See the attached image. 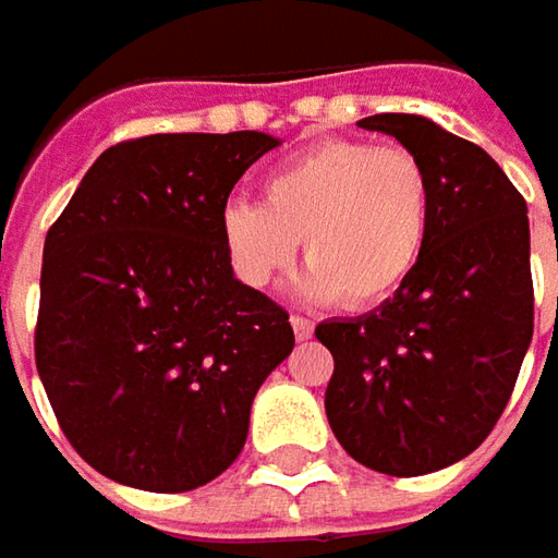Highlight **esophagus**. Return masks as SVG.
<instances>
[{"instance_id":"obj_1","label":"esophagus","mask_w":558,"mask_h":558,"mask_svg":"<svg viewBox=\"0 0 558 558\" xmlns=\"http://www.w3.org/2000/svg\"><path fill=\"white\" fill-rule=\"evenodd\" d=\"M291 329H294V338H298V341L313 338V323L311 319H304V316H291Z\"/></svg>"}]
</instances>
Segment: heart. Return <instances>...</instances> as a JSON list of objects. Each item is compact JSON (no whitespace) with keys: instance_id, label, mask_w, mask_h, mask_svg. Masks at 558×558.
I'll return each mask as SVG.
<instances>
[{"instance_id":"heart-1","label":"heart","mask_w":558,"mask_h":558,"mask_svg":"<svg viewBox=\"0 0 558 558\" xmlns=\"http://www.w3.org/2000/svg\"><path fill=\"white\" fill-rule=\"evenodd\" d=\"M264 202H229L220 239L235 276L267 289L301 239L311 260L298 294L373 307L416 272L432 232V183L413 151L363 140L311 145L264 177Z\"/></svg>"}]
</instances>
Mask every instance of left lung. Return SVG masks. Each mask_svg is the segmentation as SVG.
Segmentation results:
<instances>
[{
  "mask_svg": "<svg viewBox=\"0 0 558 558\" xmlns=\"http://www.w3.org/2000/svg\"><path fill=\"white\" fill-rule=\"evenodd\" d=\"M432 183V232L395 298L326 319L332 351L326 416L366 469L413 478L482 444L509 403L534 335L527 204L475 142L418 114H373Z\"/></svg>",
  "mask_w": 558,
  "mask_h": 558,
  "instance_id": "obj_1",
  "label": "left lung"
}]
</instances>
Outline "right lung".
I'll return each mask as SVG.
<instances>
[{"mask_svg":"<svg viewBox=\"0 0 558 558\" xmlns=\"http://www.w3.org/2000/svg\"><path fill=\"white\" fill-rule=\"evenodd\" d=\"M279 140L158 133L98 155L43 247L36 369L74 450L111 482L183 494L242 453L289 313L235 279L232 185Z\"/></svg>","mask_w":558,"mask_h":558,"instance_id":"obj_1","label":"right lung"}]
</instances>
